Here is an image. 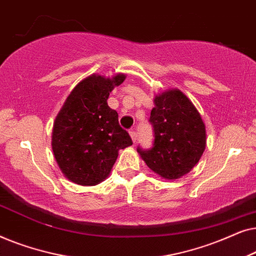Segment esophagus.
Instances as JSON below:
<instances>
[{
	"label": "esophagus",
	"instance_id": "esophagus-1",
	"mask_svg": "<svg viewBox=\"0 0 256 256\" xmlns=\"http://www.w3.org/2000/svg\"><path fill=\"white\" fill-rule=\"evenodd\" d=\"M129 134H130V138H132V142H136L138 141V132H136L135 130H130L129 132Z\"/></svg>",
	"mask_w": 256,
	"mask_h": 256
}]
</instances>
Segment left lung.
I'll return each mask as SVG.
<instances>
[{"label":"left lung","mask_w":256,"mask_h":256,"mask_svg":"<svg viewBox=\"0 0 256 256\" xmlns=\"http://www.w3.org/2000/svg\"><path fill=\"white\" fill-rule=\"evenodd\" d=\"M149 122L152 146H138L150 169L166 180H177L198 163L206 144L205 124L200 114L180 90H166L155 98Z\"/></svg>","instance_id":"obj_1"}]
</instances>
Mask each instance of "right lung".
<instances>
[{
    "mask_svg": "<svg viewBox=\"0 0 256 256\" xmlns=\"http://www.w3.org/2000/svg\"><path fill=\"white\" fill-rule=\"evenodd\" d=\"M124 74L90 76L76 86L56 118L52 150L62 174L73 183L96 185L110 172L118 152L132 146L107 99Z\"/></svg>",
    "mask_w": 256,
    "mask_h": 256,
    "instance_id": "1",
    "label": "right lung"
}]
</instances>
